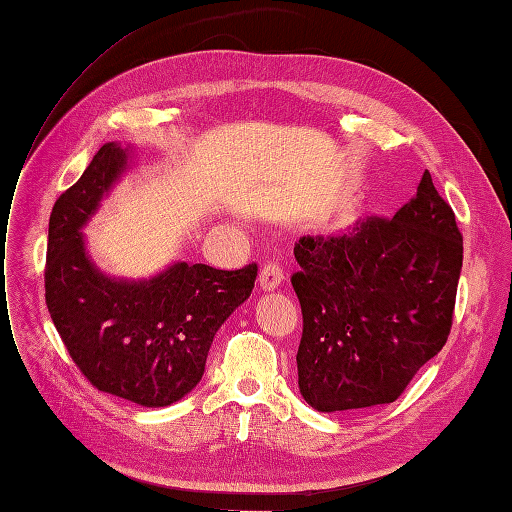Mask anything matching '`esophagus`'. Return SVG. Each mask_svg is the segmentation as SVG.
<instances>
[{"instance_id": "34e87169", "label": "esophagus", "mask_w": 512, "mask_h": 512, "mask_svg": "<svg viewBox=\"0 0 512 512\" xmlns=\"http://www.w3.org/2000/svg\"><path fill=\"white\" fill-rule=\"evenodd\" d=\"M282 278H285V274H282L278 263H268L259 272V287L263 291H276L282 285Z\"/></svg>"}]
</instances>
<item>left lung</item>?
I'll return each instance as SVG.
<instances>
[{
    "mask_svg": "<svg viewBox=\"0 0 512 512\" xmlns=\"http://www.w3.org/2000/svg\"><path fill=\"white\" fill-rule=\"evenodd\" d=\"M295 259L304 401L335 413L399 399L447 342L462 272L456 215L428 170L392 219L301 236Z\"/></svg>",
    "mask_w": 512,
    "mask_h": 512,
    "instance_id": "8db88e82",
    "label": "left lung"
}]
</instances>
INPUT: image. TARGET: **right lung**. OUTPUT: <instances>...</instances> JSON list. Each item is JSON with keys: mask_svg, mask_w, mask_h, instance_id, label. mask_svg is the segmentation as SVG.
I'll use <instances>...</instances> for the list:
<instances>
[{"mask_svg": "<svg viewBox=\"0 0 512 512\" xmlns=\"http://www.w3.org/2000/svg\"><path fill=\"white\" fill-rule=\"evenodd\" d=\"M132 147L105 143L54 202L48 223L46 306L73 363L99 390L166 407L204 375L219 327L249 299L257 266L215 270L175 261L151 278L105 274L82 230L132 162Z\"/></svg>", "mask_w": 512, "mask_h": 512, "instance_id": "right-lung-1", "label": "right lung"}]
</instances>
